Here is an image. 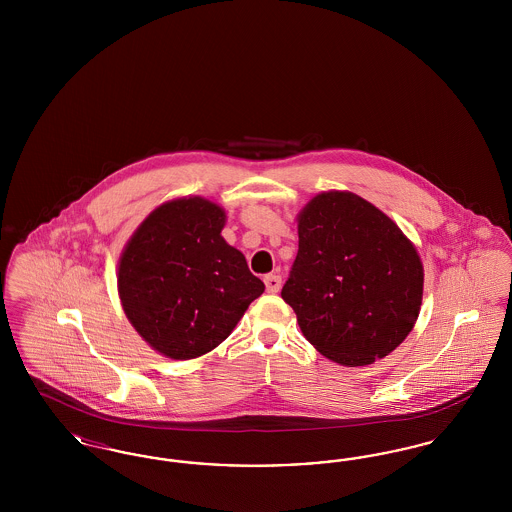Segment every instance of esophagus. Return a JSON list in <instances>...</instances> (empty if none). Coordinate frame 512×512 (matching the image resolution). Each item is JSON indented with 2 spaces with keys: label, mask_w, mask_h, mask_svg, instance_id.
<instances>
[{
  "label": "esophagus",
  "mask_w": 512,
  "mask_h": 512,
  "mask_svg": "<svg viewBox=\"0 0 512 512\" xmlns=\"http://www.w3.org/2000/svg\"><path fill=\"white\" fill-rule=\"evenodd\" d=\"M265 286L268 293H278L282 288V278L278 274H267L265 276Z\"/></svg>",
  "instance_id": "esophagus-1"
}]
</instances>
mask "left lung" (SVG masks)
Listing matches in <instances>:
<instances>
[{
	"label": "left lung",
	"mask_w": 512,
	"mask_h": 512,
	"mask_svg": "<svg viewBox=\"0 0 512 512\" xmlns=\"http://www.w3.org/2000/svg\"><path fill=\"white\" fill-rule=\"evenodd\" d=\"M299 249L282 299L330 361L372 365L414 328L424 267L393 220L353 192H320L297 215Z\"/></svg>",
	"instance_id": "obj_1"
}]
</instances>
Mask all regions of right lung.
<instances>
[{
  "instance_id": "add662e5",
  "label": "right lung",
  "mask_w": 512,
  "mask_h": 512,
  "mask_svg": "<svg viewBox=\"0 0 512 512\" xmlns=\"http://www.w3.org/2000/svg\"><path fill=\"white\" fill-rule=\"evenodd\" d=\"M224 224L215 201L176 197L155 207L122 249V311L163 357L188 361L209 353L265 292L244 253L220 236Z\"/></svg>"
}]
</instances>
